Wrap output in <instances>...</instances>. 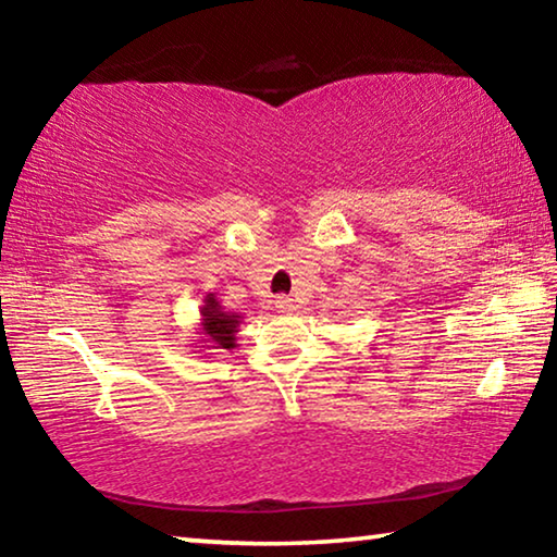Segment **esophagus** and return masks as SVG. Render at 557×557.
Instances as JSON below:
<instances>
[{"label": "esophagus", "instance_id": "esophagus-1", "mask_svg": "<svg viewBox=\"0 0 557 557\" xmlns=\"http://www.w3.org/2000/svg\"><path fill=\"white\" fill-rule=\"evenodd\" d=\"M275 307L280 309V312H292V309H297V299L282 295L275 299Z\"/></svg>", "mask_w": 557, "mask_h": 557}]
</instances>
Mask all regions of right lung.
I'll use <instances>...</instances> for the list:
<instances>
[{"mask_svg":"<svg viewBox=\"0 0 557 557\" xmlns=\"http://www.w3.org/2000/svg\"><path fill=\"white\" fill-rule=\"evenodd\" d=\"M203 312V332L209 336V342L215 344L213 348H233L235 346V332H238V314L221 312V305L211 295L206 299Z\"/></svg>","mask_w":557,"mask_h":557,"instance_id":"1","label":"right lung"}]
</instances>
